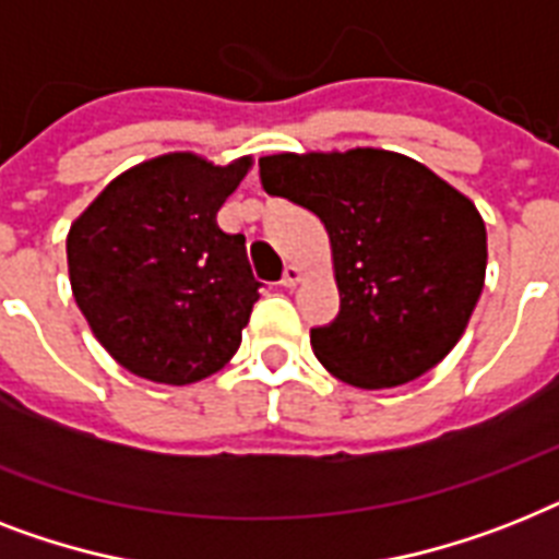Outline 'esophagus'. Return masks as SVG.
<instances>
[{
    "label": "esophagus",
    "instance_id": "obj_1",
    "mask_svg": "<svg viewBox=\"0 0 559 559\" xmlns=\"http://www.w3.org/2000/svg\"><path fill=\"white\" fill-rule=\"evenodd\" d=\"M301 266H295V264H289L287 270H284V278H281V284H284V287L287 289H293V287H298V281H301Z\"/></svg>",
    "mask_w": 559,
    "mask_h": 559
}]
</instances>
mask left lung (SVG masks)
<instances>
[{
	"label": "left lung",
	"mask_w": 559,
	"mask_h": 559,
	"mask_svg": "<svg viewBox=\"0 0 559 559\" xmlns=\"http://www.w3.org/2000/svg\"><path fill=\"white\" fill-rule=\"evenodd\" d=\"M258 169L266 194L310 209L330 235L342 307L310 330L321 365L361 390L437 367L485 284L488 238L474 203L384 148L270 154Z\"/></svg>",
	"instance_id": "left-lung-1"
}]
</instances>
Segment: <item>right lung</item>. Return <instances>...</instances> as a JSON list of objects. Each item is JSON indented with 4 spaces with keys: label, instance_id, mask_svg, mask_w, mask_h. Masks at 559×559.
Wrapping results in <instances>:
<instances>
[{
    "label": "right lung",
    "instance_id": "add662e5",
    "mask_svg": "<svg viewBox=\"0 0 559 559\" xmlns=\"http://www.w3.org/2000/svg\"><path fill=\"white\" fill-rule=\"evenodd\" d=\"M252 160L175 152L122 171L68 233V275L97 342L140 379L192 384L240 347L258 284L217 209Z\"/></svg>",
    "mask_w": 559,
    "mask_h": 559
}]
</instances>
